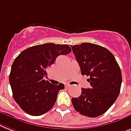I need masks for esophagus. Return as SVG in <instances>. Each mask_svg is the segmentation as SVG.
Masks as SVG:
<instances>
[{
  "label": "esophagus",
  "mask_w": 131,
  "mask_h": 131,
  "mask_svg": "<svg viewBox=\"0 0 131 131\" xmlns=\"http://www.w3.org/2000/svg\"><path fill=\"white\" fill-rule=\"evenodd\" d=\"M66 88H69V87H71V85H69V84H67L65 85Z\"/></svg>",
  "instance_id": "1"
}]
</instances>
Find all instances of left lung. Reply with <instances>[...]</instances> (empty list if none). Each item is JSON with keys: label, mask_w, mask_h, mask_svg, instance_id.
<instances>
[{"label": "left lung", "mask_w": 131, "mask_h": 131, "mask_svg": "<svg viewBox=\"0 0 131 131\" xmlns=\"http://www.w3.org/2000/svg\"><path fill=\"white\" fill-rule=\"evenodd\" d=\"M82 75L90 77L91 88L81 89L71 102L80 114L91 118L102 115L114 103L121 91L122 73L114 55L106 48L91 43L71 46Z\"/></svg>", "instance_id": "8db88e82"}]
</instances>
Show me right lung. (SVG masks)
Instances as JSON below:
<instances>
[{
  "label": "right lung",
  "instance_id": "obj_1",
  "mask_svg": "<svg viewBox=\"0 0 131 131\" xmlns=\"http://www.w3.org/2000/svg\"><path fill=\"white\" fill-rule=\"evenodd\" d=\"M71 52L67 44L47 43L25 49L15 59L9 83L14 100L23 111L40 116L54 106L58 91L64 89V85H53L43 78L59 55Z\"/></svg>",
  "mask_w": 131,
  "mask_h": 131
}]
</instances>
